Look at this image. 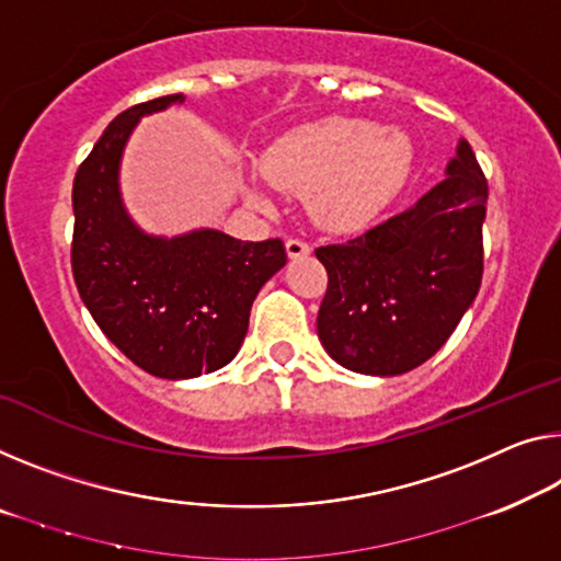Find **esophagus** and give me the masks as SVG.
<instances>
[{"instance_id":"34e87169","label":"esophagus","mask_w":561,"mask_h":561,"mask_svg":"<svg viewBox=\"0 0 561 561\" xmlns=\"http://www.w3.org/2000/svg\"><path fill=\"white\" fill-rule=\"evenodd\" d=\"M286 253H288L290 257L308 255V253H310V245L306 243L304 238H288V240H286Z\"/></svg>"}]
</instances>
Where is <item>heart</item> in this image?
Returning <instances> with one entry per match:
<instances>
[{
    "instance_id": "b5f03b06",
    "label": "heart",
    "mask_w": 561,
    "mask_h": 561,
    "mask_svg": "<svg viewBox=\"0 0 561 561\" xmlns=\"http://www.w3.org/2000/svg\"><path fill=\"white\" fill-rule=\"evenodd\" d=\"M411 162L407 133L370 119L331 117L275 142L261 158V172L278 191L310 195L321 226L356 230L393 201Z\"/></svg>"
}]
</instances>
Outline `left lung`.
Wrapping results in <instances>:
<instances>
[{
	"mask_svg": "<svg viewBox=\"0 0 561 561\" xmlns=\"http://www.w3.org/2000/svg\"><path fill=\"white\" fill-rule=\"evenodd\" d=\"M449 178L411 210L346 243L316 248L329 273L318 339L356 374L399 376L428 360L459 325L484 275L486 178L459 145Z\"/></svg>",
	"mask_w": 561,
	"mask_h": 561,
	"instance_id": "obj_1",
	"label": "left lung"
}]
</instances>
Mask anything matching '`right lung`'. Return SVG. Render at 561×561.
I'll use <instances>...</instances> for the list:
<instances>
[{
	"label": "right lung",
	"instance_id": "obj_1",
	"mask_svg": "<svg viewBox=\"0 0 561 561\" xmlns=\"http://www.w3.org/2000/svg\"><path fill=\"white\" fill-rule=\"evenodd\" d=\"M172 102L183 94L119 112L77 168L70 257L75 286L100 331L135 366L178 381L230 364L257 290L286 265V245L218 230L165 240L133 226L119 203V154L137 119Z\"/></svg>",
	"mask_w": 561,
	"mask_h": 561
}]
</instances>
